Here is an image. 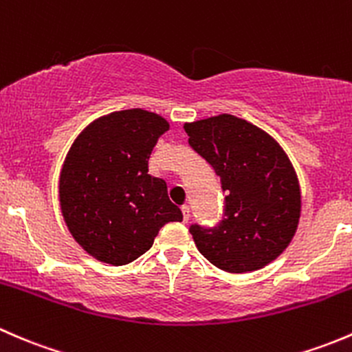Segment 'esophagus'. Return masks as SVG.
<instances>
[{
	"label": "esophagus",
	"instance_id": "obj_1",
	"mask_svg": "<svg viewBox=\"0 0 352 352\" xmlns=\"http://www.w3.org/2000/svg\"><path fill=\"white\" fill-rule=\"evenodd\" d=\"M181 212H183V220L184 222H188V220H190V206L183 205L181 206Z\"/></svg>",
	"mask_w": 352,
	"mask_h": 352
}]
</instances>
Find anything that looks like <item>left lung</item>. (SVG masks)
<instances>
[{
  "instance_id": "left-lung-1",
  "label": "left lung",
  "mask_w": 352,
  "mask_h": 352,
  "mask_svg": "<svg viewBox=\"0 0 352 352\" xmlns=\"http://www.w3.org/2000/svg\"><path fill=\"white\" fill-rule=\"evenodd\" d=\"M184 130L227 193L220 226H191L198 251L227 273L261 270L288 248L300 222L302 191L288 154L263 129L229 113Z\"/></svg>"
}]
</instances>
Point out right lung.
Masks as SVG:
<instances>
[{"mask_svg":"<svg viewBox=\"0 0 352 352\" xmlns=\"http://www.w3.org/2000/svg\"><path fill=\"white\" fill-rule=\"evenodd\" d=\"M168 129L166 118L142 108L113 111L89 123L64 159V222L101 263H132L149 251L162 226L183 220L166 181L149 175L151 152Z\"/></svg>","mask_w":352,"mask_h":352,"instance_id":"obj_1","label":"right lung"}]
</instances>
